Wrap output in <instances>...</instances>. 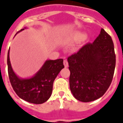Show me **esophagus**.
<instances>
[{
    "mask_svg": "<svg viewBox=\"0 0 123 123\" xmlns=\"http://www.w3.org/2000/svg\"><path fill=\"white\" fill-rule=\"evenodd\" d=\"M64 65L65 68H67L68 66V61L66 59L64 60Z\"/></svg>",
    "mask_w": 123,
    "mask_h": 123,
    "instance_id": "esophagus-1",
    "label": "esophagus"
}]
</instances>
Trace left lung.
<instances>
[{"instance_id": "8db88e82", "label": "left lung", "mask_w": 123, "mask_h": 123, "mask_svg": "<svg viewBox=\"0 0 123 123\" xmlns=\"http://www.w3.org/2000/svg\"><path fill=\"white\" fill-rule=\"evenodd\" d=\"M69 87L82 102L98 99L112 80L116 66L114 46L111 36L101 29L92 43H88L68 57Z\"/></svg>"}]
</instances>
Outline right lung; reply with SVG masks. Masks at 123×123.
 I'll use <instances>...</instances> for the list:
<instances>
[{
    "mask_svg": "<svg viewBox=\"0 0 123 123\" xmlns=\"http://www.w3.org/2000/svg\"><path fill=\"white\" fill-rule=\"evenodd\" d=\"M24 30V29H22L17 33ZM64 68L62 59L54 61L47 60L34 77L30 79H20L12 69L9 49L7 69L11 84L16 94L20 98L29 103L41 104L50 98L54 80Z\"/></svg>",
    "mask_w": 123,
    "mask_h": 123,
    "instance_id": "1",
    "label": "right lung"
}]
</instances>
